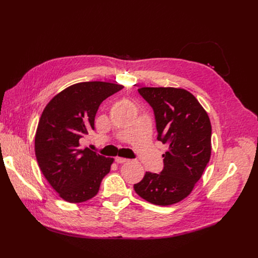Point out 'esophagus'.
<instances>
[{"mask_svg":"<svg viewBox=\"0 0 258 258\" xmlns=\"http://www.w3.org/2000/svg\"><path fill=\"white\" fill-rule=\"evenodd\" d=\"M115 161L117 162L118 164H122V163H125V162H127L128 159H126V158H121V157H116V158H115Z\"/></svg>","mask_w":258,"mask_h":258,"instance_id":"34e87169","label":"esophagus"}]
</instances>
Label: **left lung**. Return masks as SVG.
I'll list each match as a JSON object with an SVG mask.
<instances>
[{
	"instance_id": "8db88e82",
	"label": "left lung",
	"mask_w": 258,
	"mask_h": 258,
	"mask_svg": "<svg viewBox=\"0 0 258 258\" xmlns=\"http://www.w3.org/2000/svg\"><path fill=\"white\" fill-rule=\"evenodd\" d=\"M155 112L158 140L168 145L161 173L146 172L134 185L143 200L159 206L191 194L211 157L210 119L194 95L181 88H140Z\"/></svg>"
}]
</instances>
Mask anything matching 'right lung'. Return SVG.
I'll list each match as a JSON object with an SVG mask.
<instances>
[{"mask_svg":"<svg viewBox=\"0 0 258 258\" xmlns=\"http://www.w3.org/2000/svg\"><path fill=\"white\" fill-rule=\"evenodd\" d=\"M122 89L104 81L78 83L56 94L44 108L35 133V156L44 177L64 201L91 200L110 172L114 159L84 147L83 141L95 130L101 102Z\"/></svg>","mask_w":258,"mask_h":258,"instance_id":"add662e5","label":"right lung"}]
</instances>
